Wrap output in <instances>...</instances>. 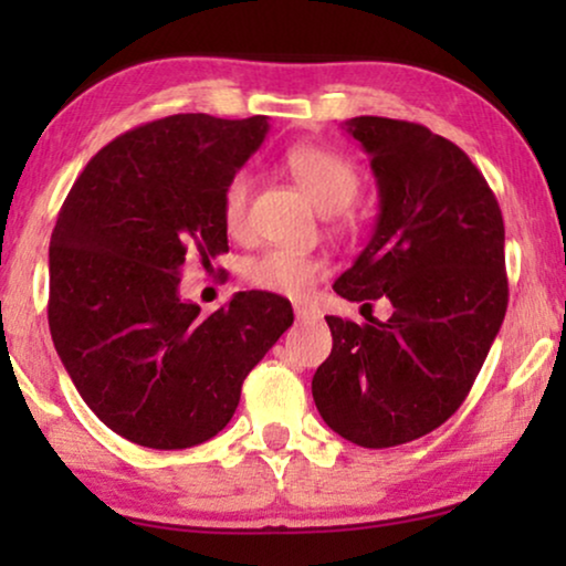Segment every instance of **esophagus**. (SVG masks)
Segmentation results:
<instances>
[{
  "label": "esophagus",
  "mask_w": 566,
  "mask_h": 566,
  "mask_svg": "<svg viewBox=\"0 0 566 566\" xmlns=\"http://www.w3.org/2000/svg\"><path fill=\"white\" fill-rule=\"evenodd\" d=\"M319 319V316H316L314 312H308V308H304V306H296V322H301V324H312V322H316Z\"/></svg>",
  "instance_id": "obj_1"
}]
</instances>
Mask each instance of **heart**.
Returning a JSON list of instances; mask_svg holds the SVG:
<instances>
[{
	"label": "heart",
	"instance_id": "heart-1",
	"mask_svg": "<svg viewBox=\"0 0 566 566\" xmlns=\"http://www.w3.org/2000/svg\"><path fill=\"white\" fill-rule=\"evenodd\" d=\"M283 165L322 213H343L360 192L358 167L345 154L327 146H293L285 151ZM250 196L252 175L239 169L229 177L221 192V221L231 237H242L247 231ZM324 273H327L324 260L291 250H268L252 258L244 268L247 281L254 289L289 298H304Z\"/></svg>",
	"mask_w": 566,
	"mask_h": 566
}]
</instances>
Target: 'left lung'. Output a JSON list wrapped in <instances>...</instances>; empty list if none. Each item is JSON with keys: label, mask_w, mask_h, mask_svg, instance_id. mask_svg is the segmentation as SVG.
Listing matches in <instances>:
<instances>
[{"label": "left lung", "mask_w": 566, "mask_h": 566, "mask_svg": "<svg viewBox=\"0 0 566 566\" xmlns=\"http://www.w3.org/2000/svg\"><path fill=\"white\" fill-rule=\"evenodd\" d=\"M345 128L370 157L378 219L335 291L363 306L389 298L394 314L327 316L332 353L312 394L337 436L391 448L440 428L474 386L507 312L505 223L482 172L448 138L376 115Z\"/></svg>", "instance_id": "obj_1"}]
</instances>
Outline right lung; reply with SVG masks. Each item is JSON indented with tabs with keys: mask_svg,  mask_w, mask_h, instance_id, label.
<instances>
[{
	"mask_svg": "<svg viewBox=\"0 0 566 566\" xmlns=\"http://www.w3.org/2000/svg\"><path fill=\"white\" fill-rule=\"evenodd\" d=\"M268 118L182 113L99 149L61 206L49 250V327L87 407L130 443L180 451L227 428L250 370L293 324L268 291L200 316L180 298L188 254L229 250L223 185Z\"/></svg>",
	"mask_w": 566,
	"mask_h": 566,
	"instance_id": "obj_1",
	"label": "right lung"
}]
</instances>
